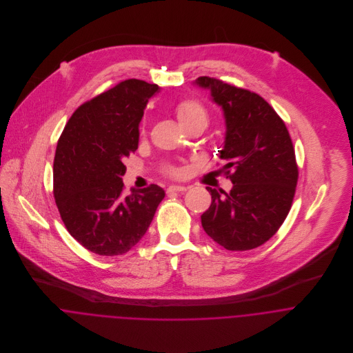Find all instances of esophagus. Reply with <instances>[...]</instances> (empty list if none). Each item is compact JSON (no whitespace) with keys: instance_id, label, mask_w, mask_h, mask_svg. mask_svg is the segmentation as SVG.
Wrapping results in <instances>:
<instances>
[{"instance_id":"1","label":"esophagus","mask_w":353,"mask_h":353,"mask_svg":"<svg viewBox=\"0 0 353 353\" xmlns=\"http://www.w3.org/2000/svg\"><path fill=\"white\" fill-rule=\"evenodd\" d=\"M186 190H188L186 186H179V185H172V186H170V188L167 189L168 193H174V192H176V193H183V192H186Z\"/></svg>"}]
</instances>
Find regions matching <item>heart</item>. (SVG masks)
Instances as JSON below:
<instances>
[{
	"label": "heart",
	"instance_id": "1",
	"mask_svg": "<svg viewBox=\"0 0 353 353\" xmlns=\"http://www.w3.org/2000/svg\"><path fill=\"white\" fill-rule=\"evenodd\" d=\"M175 114L183 129L193 125L206 126L208 123V112L197 101H181L175 108Z\"/></svg>",
	"mask_w": 353,
	"mask_h": 353
}]
</instances>
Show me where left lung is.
I'll list each match as a JSON object with an SVG mask.
<instances>
[{"instance_id":"left-lung-1","label":"left lung","mask_w":353,"mask_h":353,"mask_svg":"<svg viewBox=\"0 0 353 353\" xmlns=\"http://www.w3.org/2000/svg\"><path fill=\"white\" fill-rule=\"evenodd\" d=\"M194 85L208 90L223 110L225 137L219 153L232 182L230 193L206 188L212 203L202 213V228L227 250H252L277 232L292 205L298 165L290 133L259 95L206 76Z\"/></svg>"}]
</instances>
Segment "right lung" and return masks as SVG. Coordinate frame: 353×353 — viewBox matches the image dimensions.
Wrapping results in <instances>:
<instances>
[{
  "label": "right lung",
  "mask_w": 353,
  "mask_h": 353,
  "mask_svg": "<svg viewBox=\"0 0 353 353\" xmlns=\"http://www.w3.org/2000/svg\"><path fill=\"white\" fill-rule=\"evenodd\" d=\"M159 85L130 79L80 105L54 157V197L69 234L87 250L112 256L145 235L164 190L123 193V159L139 148L140 122Z\"/></svg>",
  "instance_id": "obj_1"
}]
</instances>
